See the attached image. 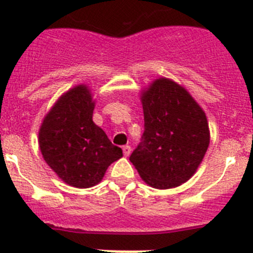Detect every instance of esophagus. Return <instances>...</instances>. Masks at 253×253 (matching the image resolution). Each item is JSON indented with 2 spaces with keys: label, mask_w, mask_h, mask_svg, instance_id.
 Returning <instances> with one entry per match:
<instances>
[{
  "label": "esophagus",
  "mask_w": 253,
  "mask_h": 253,
  "mask_svg": "<svg viewBox=\"0 0 253 253\" xmlns=\"http://www.w3.org/2000/svg\"><path fill=\"white\" fill-rule=\"evenodd\" d=\"M123 153H124L125 157H129L131 153V148L129 146H124L123 147Z\"/></svg>",
  "instance_id": "1"
}]
</instances>
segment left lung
Here are the masks:
<instances>
[{
    "label": "left lung",
    "instance_id": "obj_1",
    "mask_svg": "<svg viewBox=\"0 0 253 253\" xmlns=\"http://www.w3.org/2000/svg\"><path fill=\"white\" fill-rule=\"evenodd\" d=\"M143 142L130 156L151 187L173 189L193 177L210 143L207 115L184 86L160 77L143 90Z\"/></svg>",
    "mask_w": 253,
    "mask_h": 253
}]
</instances>
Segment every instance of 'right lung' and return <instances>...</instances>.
I'll return each mask as SVG.
<instances>
[{
  "label": "right lung",
  "mask_w": 253,
  "mask_h": 253,
  "mask_svg": "<svg viewBox=\"0 0 253 253\" xmlns=\"http://www.w3.org/2000/svg\"><path fill=\"white\" fill-rule=\"evenodd\" d=\"M92 91L73 86L58 97L39 128V148L44 161L69 186L92 187L101 182L111 163L123 157L105 131L93 123Z\"/></svg>",
  "instance_id": "add662e5"
}]
</instances>
